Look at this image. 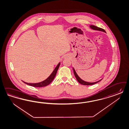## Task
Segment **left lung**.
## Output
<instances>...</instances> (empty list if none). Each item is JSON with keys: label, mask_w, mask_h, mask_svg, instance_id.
Listing matches in <instances>:
<instances>
[{"label": "left lung", "mask_w": 129, "mask_h": 129, "mask_svg": "<svg viewBox=\"0 0 129 129\" xmlns=\"http://www.w3.org/2000/svg\"><path fill=\"white\" fill-rule=\"evenodd\" d=\"M90 27H91V28L94 29V30H99V31H103V32H105V31L104 30V29H103V28H100V27H97V26H96L95 25H90ZM73 70H74V75H75V77L76 79H77V81L79 82V83H81V84H83V85H93V84H95V83H97L99 82L100 81H101V80H99V81H97V82H93V83H89V82H87L84 81L83 80H82V79H81V78L79 77V76H78V75H77V74L76 73V72L75 71V69H74V68H73Z\"/></svg>", "instance_id": "1"}]
</instances>
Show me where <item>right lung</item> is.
<instances>
[{"label": "right lung", "instance_id": "1", "mask_svg": "<svg viewBox=\"0 0 129 129\" xmlns=\"http://www.w3.org/2000/svg\"><path fill=\"white\" fill-rule=\"evenodd\" d=\"M60 62H59L58 64V65L56 66V67L55 68L54 70L52 72V73L51 74L50 76L47 78V79L44 80V81L41 82L40 83H25V82H23L24 83H26V84L33 86V87H44L48 85H49L54 80V79L56 75V73L57 72L59 67L60 66Z\"/></svg>", "mask_w": 129, "mask_h": 129}]
</instances>
